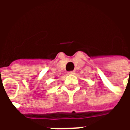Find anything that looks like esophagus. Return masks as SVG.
I'll use <instances>...</instances> for the list:
<instances>
[{
	"mask_svg": "<svg viewBox=\"0 0 130 130\" xmlns=\"http://www.w3.org/2000/svg\"><path fill=\"white\" fill-rule=\"evenodd\" d=\"M74 73H75V71H70V72H68L69 74H74Z\"/></svg>",
	"mask_w": 130,
	"mask_h": 130,
	"instance_id": "obj_1",
	"label": "esophagus"
}]
</instances>
